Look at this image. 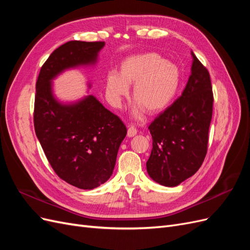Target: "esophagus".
<instances>
[{"label": "esophagus", "instance_id": "34e87169", "mask_svg": "<svg viewBox=\"0 0 250 250\" xmlns=\"http://www.w3.org/2000/svg\"><path fill=\"white\" fill-rule=\"evenodd\" d=\"M137 133H138L137 128L133 127V126H129V127H128V130H127V137H128V138H132V137H134V135L137 134Z\"/></svg>", "mask_w": 250, "mask_h": 250}]
</instances>
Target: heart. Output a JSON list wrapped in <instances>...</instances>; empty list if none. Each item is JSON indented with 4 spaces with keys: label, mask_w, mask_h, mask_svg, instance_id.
Wrapping results in <instances>:
<instances>
[{
    "label": "heart",
    "mask_w": 250,
    "mask_h": 250,
    "mask_svg": "<svg viewBox=\"0 0 250 250\" xmlns=\"http://www.w3.org/2000/svg\"><path fill=\"white\" fill-rule=\"evenodd\" d=\"M180 70L177 64L168 62L156 53H144L127 57L120 72H109L105 78V92L113 107L119 108L129 96L137 102L135 116L143 109L155 115L168 107L175 98L180 85Z\"/></svg>",
    "instance_id": "1"
}]
</instances>
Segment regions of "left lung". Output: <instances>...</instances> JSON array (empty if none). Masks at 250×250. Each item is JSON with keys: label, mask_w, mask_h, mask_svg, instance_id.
<instances>
[{"label": "left lung", "mask_w": 250, "mask_h": 250, "mask_svg": "<svg viewBox=\"0 0 250 250\" xmlns=\"http://www.w3.org/2000/svg\"><path fill=\"white\" fill-rule=\"evenodd\" d=\"M191 54V75L183 94L149 126L152 150L147 172L165 187H176L193 176L208 151L213 90L207 67Z\"/></svg>", "instance_id": "obj_1"}]
</instances>
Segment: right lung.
<instances>
[{
    "label": "right lung",
    "instance_id": "right-lung-1",
    "mask_svg": "<svg viewBox=\"0 0 250 250\" xmlns=\"http://www.w3.org/2000/svg\"><path fill=\"white\" fill-rule=\"evenodd\" d=\"M104 44L80 41L63 43L43 63L36 81V137L57 175L82 190H92L109 179L127 129L93 95L60 102L52 82L66 70L95 65ZM87 85L90 87V83Z\"/></svg>",
    "mask_w": 250,
    "mask_h": 250
}]
</instances>
